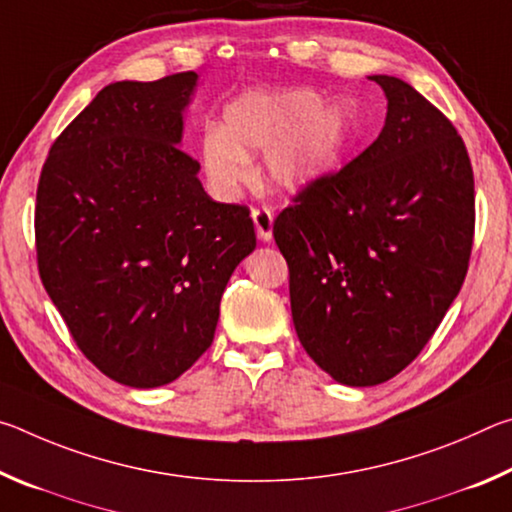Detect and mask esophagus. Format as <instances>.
Instances as JSON below:
<instances>
[{"label": "esophagus", "mask_w": 512, "mask_h": 512, "mask_svg": "<svg viewBox=\"0 0 512 512\" xmlns=\"http://www.w3.org/2000/svg\"><path fill=\"white\" fill-rule=\"evenodd\" d=\"M250 216H253L257 237L262 241H271L273 239V212L268 210V207H255V210L250 212Z\"/></svg>", "instance_id": "obj_1"}]
</instances>
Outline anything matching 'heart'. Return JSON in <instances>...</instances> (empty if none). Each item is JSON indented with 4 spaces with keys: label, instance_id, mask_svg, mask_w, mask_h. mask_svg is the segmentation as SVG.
<instances>
[{
    "label": "heart",
    "instance_id": "obj_1",
    "mask_svg": "<svg viewBox=\"0 0 512 512\" xmlns=\"http://www.w3.org/2000/svg\"><path fill=\"white\" fill-rule=\"evenodd\" d=\"M350 128L348 108L341 101H320L314 90L250 88L225 106L221 128L205 131V178L216 194L235 196L253 176L248 155L266 151L268 183L298 192L341 158Z\"/></svg>",
    "mask_w": 512,
    "mask_h": 512
}]
</instances>
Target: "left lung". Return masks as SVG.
<instances>
[{"label":"left lung","instance_id":"8db88e82","mask_svg":"<svg viewBox=\"0 0 512 512\" xmlns=\"http://www.w3.org/2000/svg\"><path fill=\"white\" fill-rule=\"evenodd\" d=\"M386 124L341 171L277 214L302 348L345 386H375L429 343L463 287L474 237V176L443 112L375 74Z\"/></svg>","mask_w":512,"mask_h":512}]
</instances>
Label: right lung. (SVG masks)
I'll use <instances>...</instances> for the list:
<instances>
[{"instance_id": "add662e5", "label": "right lung", "mask_w": 512, "mask_h": 512, "mask_svg": "<svg viewBox=\"0 0 512 512\" xmlns=\"http://www.w3.org/2000/svg\"><path fill=\"white\" fill-rule=\"evenodd\" d=\"M198 74L103 88L58 140L36 198L38 271L79 350L131 388L178 379L210 348L221 296L257 246L180 149Z\"/></svg>"}]
</instances>
